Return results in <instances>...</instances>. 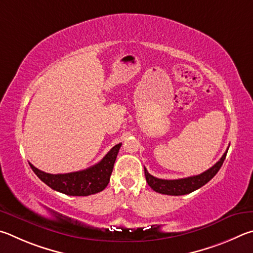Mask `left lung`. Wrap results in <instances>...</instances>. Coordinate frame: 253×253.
Instances as JSON below:
<instances>
[{
	"mask_svg": "<svg viewBox=\"0 0 253 253\" xmlns=\"http://www.w3.org/2000/svg\"><path fill=\"white\" fill-rule=\"evenodd\" d=\"M227 152L228 150L213 167H211L210 169H208L207 171L198 175H192L188 176V178L176 180H163L151 175L144 168L145 179H147V182L151 187V189L159 193L168 194V196H183V194L191 193L199 188L203 187L218 173L220 168L223 165L225 157H227Z\"/></svg>",
	"mask_w": 253,
	"mask_h": 253,
	"instance_id": "left-lung-1",
	"label": "left lung"
}]
</instances>
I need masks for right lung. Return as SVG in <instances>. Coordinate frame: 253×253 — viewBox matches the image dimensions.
<instances>
[{"instance_id":"add662e5","label":"right lung","mask_w":253,"mask_h":253,"mask_svg":"<svg viewBox=\"0 0 253 253\" xmlns=\"http://www.w3.org/2000/svg\"><path fill=\"white\" fill-rule=\"evenodd\" d=\"M121 145V143L114 145L99 163L82 171L63 174H51L39 170L31 163L30 167L40 180L55 191L68 194V196H91V194L101 192L109 184L115 159Z\"/></svg>"}]
</instances>
